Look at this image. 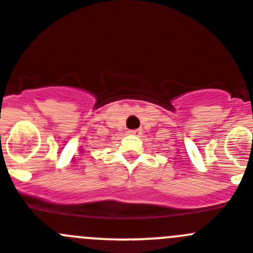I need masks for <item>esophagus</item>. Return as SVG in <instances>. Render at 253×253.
<instances>
[{"mask_svg":"<svg viewBox=\"0 0 253 253\" xmlns=\"http://www.w3.org/2000/svg\"><path fill=\"white\" fill-rule=\"evenodd\" d=\"M128 133L133 134V135H139V134H142V130L140 129H134V130H129Z\"/></svg>","mask_w":253,"mask_h":253,"instance_id":"1","label":"esophagus"}]
</instances>
